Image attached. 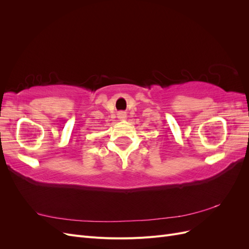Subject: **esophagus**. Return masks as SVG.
I'll list each match as a JSON object with an SVG mask.
<instances>
[{"label": "esophagus", "instance_id": "obj_1", "mask_svg": "<svg viewBox=\"0 0 249 249\" xmlns=\"http://www.w3.org/2000/svg\"><path fill=\"white\" fill-rule=\"evenodd\" d=\"M118 118H120V119H123V118H125V112H124V111H120V112H118Z\"/></svg>", "mask_w": 249, "mask_h": 249}]
</instances>
